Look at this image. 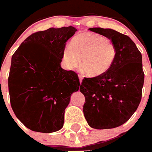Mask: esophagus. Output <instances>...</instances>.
Here are the masks:
<instances>
[{
    "label": "esophagus",
    "mask_w": 152,
    "mask_h": 152,
    "mask_svg": "<svg viewBox=\"0 0 152 152\" xmlns=\"http://www.w3.org/2000/svg\"><path fill=\"white\" fill-rule=\"evenodd\" d=\"M79 82H80V84H81V83H82V79H83V76L79 74Z\"/></svg>",
    "instance_id": "34e87169"
}]
</instances>
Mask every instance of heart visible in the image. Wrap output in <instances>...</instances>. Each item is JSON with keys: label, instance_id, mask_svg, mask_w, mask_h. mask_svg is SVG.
Instances as JSON below:
<instances>
[{"label": "heart", "instance_id": "obj_1", "mask_svg": "<svg viewBox=\"0 0 152 152\" xmlns=\"http://www.w3.org/2000/svg\"><path fill=\"white\" fill-rule=\"evenodd\" d=\"M116 47L111 40L94 32L79 34L66 47L62 59L67 69H81L91 77L105 73L111 67L116 56Z\"/></svg>", "mask_w": 152, "mask_h": 152}]
</instances>
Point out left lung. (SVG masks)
Here are the masks:
<instances>
[{
	"label": "left lung",
	"instance_id": "obj_1",
	"mask_svg": "<svg viewBox=\"0 0 152 152\" xmlns=\"http://www.w3.org/2000/svg\"><path fill=\"white\" fill-rule=\"evenodd\" d=\"M89 29L109 38L117 51L105 73L82 80L79 90L85 97L84 115L93 129H113L126 123L141 101L144 83L142 55L128 35L111 29Z\"/></svg>",
	"mask_w": 152,
	"mask_h": 152
}]
</instances>
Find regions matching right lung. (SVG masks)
<instances>
[{
  "label": "right lung",
  "mask_w": 152,
  "mask_h": 152,
  "mask_svg": "<svg viewBox=\"0 0 152 152\" xmlns=\"http://www.w3.org/2000/svg\"><path fill=\"white\" fill-rule=\"evenodd\" d=\"M76 31L70 26L34 32L12 56L8 78L11 107L30 130L51 133L63 127L70 96L80 85L77 73L60 64L66 42Z\"/></svg>",
  "instance_id": "right-lung-1"
}]
</instances>
